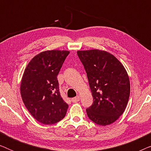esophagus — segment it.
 <instances>
[{
  "instance_id": "obj_1",
  "label": "esophagus",
  "mask_w": 151,
  "mask_h": 151,
  "mask_svg": "<svg viewBox=\"0 0 151 151\" xmlns=\"http://www.w3.org/2000/svg\"><path fill=\"white\" fill-rule=\"evenodd\" d=\"M80 96H77V97H76V98H72L71 101L73 102H78V101H80Z\"/></svg>"
}]
</instances>
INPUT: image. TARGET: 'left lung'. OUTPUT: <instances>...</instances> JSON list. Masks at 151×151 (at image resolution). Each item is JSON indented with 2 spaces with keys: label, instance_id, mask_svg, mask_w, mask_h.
Instances as JSON below:
<instances>
[{
  "label": "left lung",
  "instance_id": "left-lung-1",
  "mask_svg": "<svg viewBox=\"0 0 151 151\" xmlns=\"http://www.w3.org/2000/svg\"><path fill=\"white\" fill-rule=\"evenodd\" d=\"M78 55L87 74L93 103L86 109L91 120L106 126L124 112L130 96L127 70L111 53L100 49L81 50Z\"/></svg>",
  "mask_w": 151,
  "mask_h": 151
}]
</instances>
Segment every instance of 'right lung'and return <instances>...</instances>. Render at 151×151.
Here are the masks:
<instances>
[{
	"label": "right lung",
	"instance_id": "obj_1",
	"mask_svg": "<svg viewBox=\"0 0 151 151\" xmlns=\"http://www.w3.org/2000/svg\"><path fill=\"white\" fill-rule=\"evenodd\" d=\"M70 51L47 50L28 63L20 82V94L31 115L44 124H53L65 117L69 107L59 92L57 76Z\"/></svg>",
	"mask_w": 151,
	"mask_h": 151
}]
</instances>
